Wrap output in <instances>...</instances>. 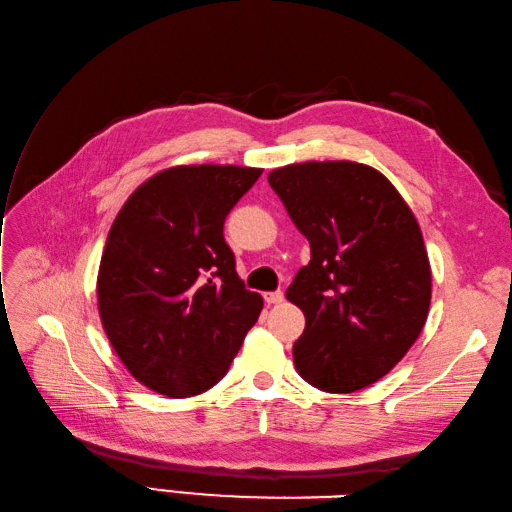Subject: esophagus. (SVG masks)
Returning <instances> with one entry per match:
<instances>
[{
    "label": "esophagus",
    "instance_id": "34e87169",
    "mask_svg": "<svg viewBox=\"0 0 512 512\" xmlns=\"http://www.w3.org/2000/svg\"><path fill=\"white\" fill-rule=\"evenodd\" d=\"M264 299H266L268 305H277V303L283 301V292H281V290H277V292H266Z\"/></svg>",
    "mask_w": 512,
    "mask_h": 512
}]
</instances>
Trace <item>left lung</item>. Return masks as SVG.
I'll return each mask as SVG.
<instances>
[{"label":"left lung","instance_id":"1","mask_svg":"<svg viewBox=\"0 0 512 512\" xmlns=\"http://www.w3.org/2000/svg\"><path fill=\"white\" fill-rule=\"evenodd\" d=\"M268 183L312 248L285 290L305 314L296 371L325 392L375 384L410 351L430 312L432 268L417 218L364 163H290Z\"/></svg>","mask_w":512,"mask_h":512}]
</instances>
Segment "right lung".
I'll return each instance as SVG.
<instances>
[{"mask_svg": "<svg viewBox=\"0 0 512 512\" xmlns=\"http://www.w3.org/2000/svg\"><path fill=\"white\" fill-rule=\"evenodd\" d=\"M242 165H174L117 213L100 259L104 334L139 384L183 399L216 386L264 299L244 288L224 218L261 176Z\"/></svg>", "mask_w": 512, "mask_h": 512, "instance_id": "1", "label": "right lung"}]
</instances>
